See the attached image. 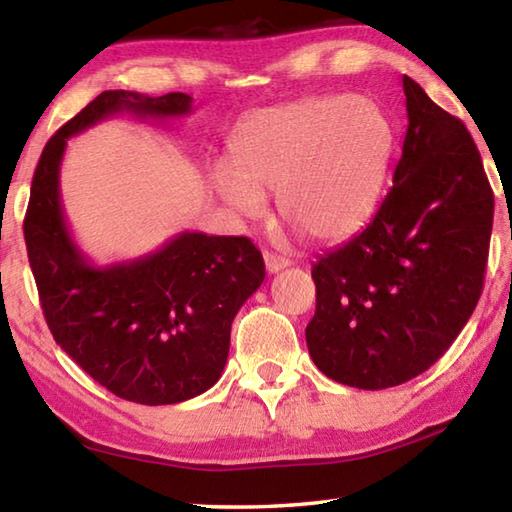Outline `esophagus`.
I'll list each match as a JSON object with an SVG mask.
<instances>
[{
    "mask_svg": "<svg viewBox=\"0 0 512 512\" xmlns=\"http://www.w3.org/2000/svg\"><path fill=\"white\" fill-rule=\"evenodd\" d=\"M264 262H266V270L268 273H279V270H284L286 266H290V259L284 255H277V253H264Z\"/></svg>",
    "mask_w": 512,
    "mask_h": 512,
    "instance_id": "1",
    "label": "esophagus"
}]
</instances>
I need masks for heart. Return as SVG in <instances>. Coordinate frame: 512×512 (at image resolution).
<instances>
[{"label": "heart", "instance_id": "obj_1", "mask_svg": "<svg viewBox=\"0 0 512 512\" xmlns=\"http://www.w3.org/2000/svg\"><path fill=\"white\" fill-rule=\"evenodd\" d=\"M391 145L380 107L363 96L303 99L250 118L231 145V165L211 176L231 209L259 220L277 195L288 226L317 242L339 239L372 211Z\"/></svg>", "mask_w": 512, "mask_h": 512}]
</instances>
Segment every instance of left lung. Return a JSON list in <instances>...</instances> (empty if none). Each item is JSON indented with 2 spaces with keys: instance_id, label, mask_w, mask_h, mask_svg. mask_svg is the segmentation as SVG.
<instances>
[{
  "instance_id": "8db88e82",
  "label": "left lung",
  "mask_w": 512,
  "mask_h": 512,
  "mask_svg": "<svg viewBox=\"0 0 512 512\" xmlns=\"http://www.w3.org/2000/svg\"><path fill=\"white\" fill-rule=\"evenodd\" d=\"M407 134L394 187L350 242L312 266L314 365L336 383L387 389L438 361L484 286L495 198L460 118L402 76Z\"/></svg>"
}]
</instances>
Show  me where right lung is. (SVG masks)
Here are the masks:
<instances>
[{"mask_svg": "<svg viewBox=\"0 0 512 512\" xmlns=\"http://www.w3.org/2000/svg\"><path fill=\"white\" fill-rule=\"evenodd\" d=\"M118 112L184 116L191 96L107 90L48 140L24 220L28 262L54 341L83 372L123 400L173 405L222 376L235 314L266 268L248 237L189 231L134 262H88L65 224L59 169L70 136Z\"/></svg>", "mask_w": 512, "mask_h": 512, "instance_id": "right-lung-1", "label": "right lung"}]
</instances>
